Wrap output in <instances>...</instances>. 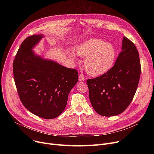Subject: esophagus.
<instances>
[{
	"instance_id": "obj_1",
	"label": "esophagus",
	"mask_w": 154,
	"mask_h": 154,
	"mask_svg": "<svg viewBox=\"0 0 154 154\" xmlns=\"http://www.w3.org/2000/svg\"><path fill=\"white\" fill-rule=\"evenodd\" d=\"M79 81H84L85 80V76L84 75V74H80L79 76Z\"/></svg>"
}]
</instances>
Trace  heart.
Listing matches in <instances>:
<instances>
[{
  "mask_svg": "<svg viewBox=\"0 0 154 154\" xmlns=\"http://www.w3.org/2000/svg\"><path fill=\"white\" fill-rule=\"evenodd\" d=\"M75 51L78 55L85 57L84 68L88 74L95 77L108 72L114 66L117 58L115 47L100 38L84 42L75 47ZM71 56L76 57L74 53L71 54Z\"/></svg>",
  "mask_w": 154,
  "mask_h": 154,
  "instance_id": "heart-1",
  "label": "heart"
}]
</instances>
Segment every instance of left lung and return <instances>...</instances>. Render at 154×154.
<instances>
[{
    "instance_id": "8db88e82",
    "label": "left lung",
    "mask_w": 154,
    "mask_h": 154,
    "mask_svg": "<svg viewBox=\"0 0 154 154\" xmlns=\"http://www.w3.org/2000/svg\"><path fill=\"white\" fill-rule=\"evenodd\" d=\"M141 73L139 54L135 44L124 37L121 51L106 74L87 80L89 99L95 112L111 117L123 112L131 103Z\"/></svg>"
}]
</instances>
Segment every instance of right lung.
<instances>
[{"label":"right lung","instance_id":"obj_1","mask_svg":"<svg viewBox=\"0 0 154 154\" xmlns=\"http://www.w3.org/2000/svg\"><path fill=\"white\" fill-rule=\"evenodd\" d=\"M42 37L34 34L22 42L13 62L14 79L23 106L37 116L52 119L66 108L79 74L75 69L34 55L32 48Z\"/></svg>","mask_w":154,"mask_h":154}]
</instances>
